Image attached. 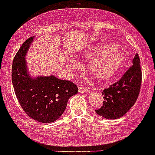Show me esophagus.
<instances>
[{
  "label": "esophagus",
  "instance_id": "esophagus-1",
  "mask_svg": "<svg viewBox=\"0 0 155 155\" xmlns=\"http://www.w3.org/2000/svg\"><path fill=\"white\" fill-rule=\"evenodd\" d=\"M91 91V89L89 87H84V86H80L79 87V91L80 93H87Z\"/></svg>",
  "mask_w": 155,
  "mask_h": 155
}]
</instances>
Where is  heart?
<instances>
[{"label": "heart", "mask_w": 155, "mask_h": 155, "mask_svg": "<svg viewBox=\"0 0 155 155\" xmlns=\"http://www.w3.org/2000/svg\"><path fill=\"white\" fill-rule=\"evenodd\" d=\"M86 56L93 58L89 70L99 80H107L116 75L126 61L121 49L109 43H101L90 48Z\"/></svg>", "instance_id": "b5f03b06"}]
</instances>
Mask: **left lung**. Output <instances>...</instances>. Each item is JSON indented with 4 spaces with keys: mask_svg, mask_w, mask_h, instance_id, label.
<instances>
[{
    "mask_svg": "<svg viewBox=\"0 0 155 155\" xmlns=\"http://www.w3.org/2000/svg\"><path fill=\"white\" fill-rule=\"evenodd\" d=\"M133 64L114 84L102 91L104 101L95 112L105 119H115L123 116L135 104L142 83L140 60L136 53Z\"/></svg>",
    "mask_w": 155,
    "mask_h": 155,
    "instance_id": "left-lung-1",
    "label": "left lung"
}]
</instances>
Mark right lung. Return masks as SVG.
<instances>
[{
	"label": "right lung",
	"instance_id": "1",
	"mask_svg": "<svg viewBox=\"0 0 155 155\" xmlns=\"http://www.w3.org/2000/svg\"><path fill=\"white\" fill-rule=\"evenodd\" d=\"M34 37L23 43L12 66V81L15 94L24 111L39 123H52L63 114L69 98L77 94L78 87L69 80L56 76L28 75L25 56Z\"/></svg>",
	"mask_w": 155,
	"mask_h": 155
}]
</instances>
